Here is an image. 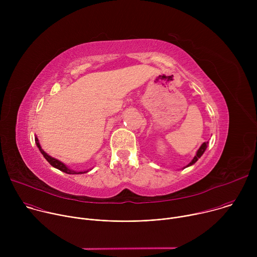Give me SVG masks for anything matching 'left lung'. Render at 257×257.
I'll use <instances>...</instances> for the list:
<instances>
[{"instance_id": "8db88e82", "label": "left lung", "mask_w": 257, "mask_h": 257, "mask_svg": "<svg viewBox=\"0 0 257 257\" xmlns=\"http://www.w3.org/2000/svg\"><path fill=\"white\" fill-rule=\"evenodd\" d=\"M207 143L208 142H204L201 146H200V148H199V150L197 151V153H196V156L194 157V159L192 160V162L187 166V167H189V166H191V165H193L195 162H197V160L203 155V153L205 152V150H206V148H207Z\"/></svg>"}]
</instances>
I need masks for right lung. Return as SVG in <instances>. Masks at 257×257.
Here are the masks:
<instances>
[{
  "label": "right lung",
  "mask_w": 257,
  "mask_h": 257,
  "mask_svg": "<svg viewBox=\"0 0 257 257\" xmlns=\"http://www.w3.org/2000/svg\"><path fill=\"white\" fill-rule=\"evenodd\" d=\"M35 141H36V145H38V148L40 149L41 153L44 155V157L46 158V160H47L54 168H56V169H58V170H60V171L66 173V174H83V173L88 172V171H86V172H75V171H73V170H70L66 165H64V164L61 163L60 161H58V160H56V159H54V158L48 156V155L42 150L41 145H40V142H39V139L36 138V137H35Z\"/></svg>",
  "instance_id": "right-lung-1"
}]
</instances>
